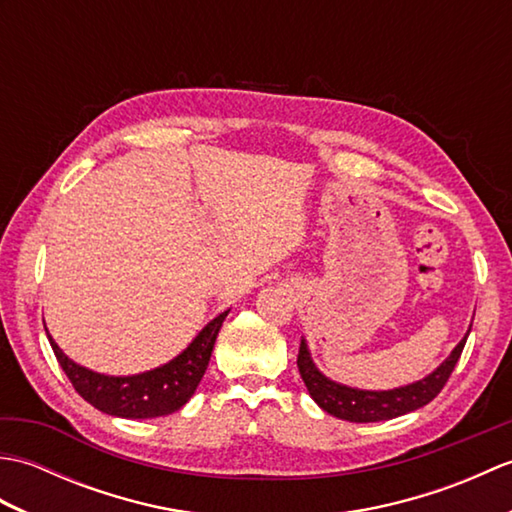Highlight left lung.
Returning a JSON list of instances; mask_svg holds the SVG:
<instances>
[{
	"label": "left lung",
	"mask_w": 512,
	"mask_h": 512,
	"mask_svg": "<svg viewBox=\"0 0 512 512\" xmlns=\"http://www.w3.org/2000/svg\"><path fill=\"white\" fill-rule=\"evenodd\" d=\"M471 332V328H469ZM466 332V336H469ZM464 339L453 347L447 361H442L438 369H433L429 376H424L416 383L396 387V389H385V391H369V389H356L347 387L341 383H334L325 374H321L317 365H314L306 339H301L299 356H297V367L299 374L306 383L312 400L317 405L328 411L330 416L350 420V422H380V420H391L398 416H405L409 411H416L436 398L442 387L447 385V380L453 372L455 363L464 350Z\"/></svg>",
	"instance_id": "left-lung-1"
}]
</instances>
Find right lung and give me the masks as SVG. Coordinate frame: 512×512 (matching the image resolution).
I'll return each mask as SVG.
<instances>
[{"instance_id": "right-lung-1", "label": "right lung", "mask_w": 512, "mask_h": 512, "mask_svg": "<svg viewBox=\"0 0 512 512\" xmlns=\"http://www.w3.org/2000/svg\"><path fill=\"white\" fill-rule=\"evenodd\" d=\"M226 314L228 310L217 314L211 323H206L202 332L189 343L187 350L178 354L173 361L134 376H105L83 365H76L54 343L50 332H46L54 356H57L65 376L70 378L72 387L79 391L83 400H88L92 407L116 418L145 420L169 416L182 405H187L195 389H198L206 367H209L217 332H220Z\"/></svg>"}]
</instances>
